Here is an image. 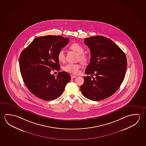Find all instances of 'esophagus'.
<instances>
[{
    "label": "esophagus",
    "instance_id": "esophagus-1",
    "mask_svg": "<svg viewBox=\"0 0 146 146\" xmlns=\"http://www.w3.org/2000/svg\"><path fill=\"white\" fill-rule=\"evenodd\" d=\"M76 75H72V74L71 75V78L72 79H73V78H76Z\"/></svg>",
    "mask_w": 146,
    "mask_h": 146
}]
</instances>
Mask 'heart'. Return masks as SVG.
Wrapping results in <instances>:
<instances>
[{
	"mask_svg": "<svg viewBox=\"0 0 146 146\" xmlns=\"http://www.w3.org/2000/svg\"><path fill=\"white\" fill-rule=\"evenodd\" d=\"M70 49L79 54L78 60H80L82 62L86 63L88 60V58L86 54L84 53V48L78 43H73L70 47ZM58 60L60 62H64L65 60V55L64 50H60L58 52L57 55ZM81 65L79 63L77 64H68L64 66L63 69L66 72L73 74H78L79 70L81 68Z\"/></svg>",
	"mask_w": 146,
	"mask_h": 146,
	"instance_id": "1",
	"label": "heart"
}]
</instances>
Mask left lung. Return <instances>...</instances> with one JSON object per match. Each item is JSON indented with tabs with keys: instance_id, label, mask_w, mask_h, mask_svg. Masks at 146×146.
Listing matches in <instances>:
<instances>
[{
	"instance_id": "left-lung-1",
	"label": "left lung",
	"mask_w": 146,
	"mask_h": 146,
	"mask_svg": "<svg viewBox=\"0 0 146 146\" xmlns=\"http://www.w3.org/2000/svg\"><path fill=\"white\" fill-rule=\"evenodd\" d=\"M91 51V58L80 86L82 95L90 100L99 101L112 95L124 79L127 68L125 53L110 38L97 36L84 39Z\"/></svg>"
}]
</instances>
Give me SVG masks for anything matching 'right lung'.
I'll return each instance as SVG.
<instances>
[{
    "mask_svg": "<svg viewBox=\"0 0 146 146\" xmlns=\"http://www.w3.org/2000/svg\"><path fill=\"white\" fill-rule=\"evenodd\" d=\"M69 39L62 36H47L35 38L22 51L20 70L24 84L38 98L46 101L59 97L71 79L69 73L59 72L57 76L51 70L59 71L57 55Z\"/></svg>",
    "mask_w": 146,
    "mask_h": 146,
    "instance_id": "1",
    "label": "right lung"
}]
</instances>
